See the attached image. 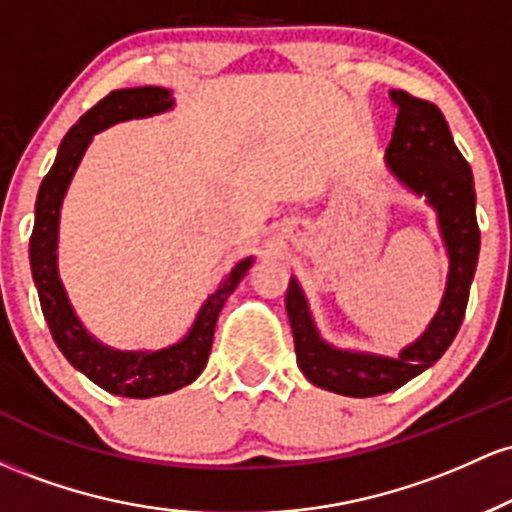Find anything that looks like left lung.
Returning <instances> with one entry per match:
<instances>
[{
    "mask_svg": "<svg viewBox=\"0 0 512 512\" xmlns=\"http://www.w3.org/2000/svg\"><path fill=\"white\" fill-rule=\"evenodd\" d=\"M390 98L397 105V122L385 151V168L404 190L424 197L436 211L440 238L448 252V279L426 330L392 358L339 349L322 339L308 298L296 276H291L286 313L296 342L298 368L313 385L344 397H375L397 390L448 351L462 325L479 260L472 168L452 142L448 122L436 105L409 93L390 91Z\"/></svg>",
    "mask_w": 512,
    "mask_h": 512,
    "instance_id": "left-lung-1",
    "label": "left lung"
}]
</instances>
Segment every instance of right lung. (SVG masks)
<instances>
[{"instance_id": "obj_1", "label": "right lung", "mask_w": 512, "mask_h": 512, "mask_svg": "<svg viewBox=\"0 0 512 512\" xmlns=\"http://www.w3.org/2000/svg\"><path fill=\"white\" fill-rule=\"evenodd\" d=\"M173 108V91L161 86L120 88V91L108 93L64 134L55 163L40 182L38 199H35L31 272L52 339L60 346L64 358L91 383L103 387L110 395L132 399L168 395V392L195 383L209 361L214 327L223 303L236 291V286L255 262V257H245L223 276L219 286L202 303L185 337L175 344L163 346V349H115V346L103 344L101 339L93 337L76 315L60 279V267H57L62 202L72 185L76 168L98 132L117 125V122L163 115Z\"/></svg>"}]
</instances>
